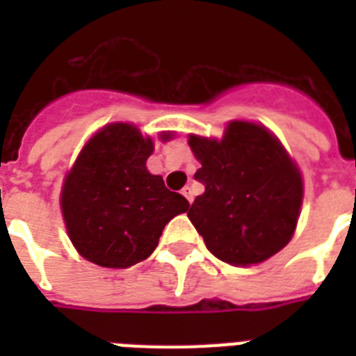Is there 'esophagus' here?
<instances>
[{
    "label": "esophagus",
    "instance_id": "1",
    "mask_svg": "<svg viewBox=\"0 0 356 356\" xmlns=\"http://www.w3.org/2000/svg\"><path fill=\"white\" fill-rule=\"evenodd\" d=\"M181 194H183L184 197L188 200L190 205H192V201H194V194H192V188H190V186H184V188L181 190Z\"/></svg>",
    "mask_w": 356,
    "mask_h": 356
}]
</instances>
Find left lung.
<instances>
[{"label":"left lung","instance_id":"obj_1","mask_svg":"<svg viewBox=\"0 0 356 356\" xmlns=\"http://www.w3.org/2000/svg\"><path fill=\"white\" fill-rule=\"evenodd\" d=\"M205 186L190 222L214 257L233 266L264 262L292 238L303 179L281 142L262 125L231 122L222 140L190 134Z\"/></svg>","mask_w":356,"mask_h":356}]
</instances>
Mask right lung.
I'll use <instances>...</instances> for the list:
<instances>
[{"mask_svg": "<svg viewBox=\"0 0 356 356\" xmlns=\"http://www.w3.org/2000/svg\"><path fill=\"white\" fill-rule=\"evenodd\" d=\"M168 140L170 133L161 134ZM153 140L131 123H111L88 140L64 179L60 207L81 257L129 268L159 245L164 225L190 203L145 168Z\"/></svg>", "mask_w": 356, "mask_h": 356, "instance_id": "add662e5", "label": "right lung"}]
</instances>
